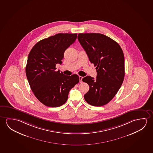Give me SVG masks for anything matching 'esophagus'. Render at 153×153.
I'll return each mask as SVG.
<instances>
[{
  "label": "esophagus",
  "mask_w": 153,
  "mask_h": 153,
  "mask_svg": "<svg viewBox=\"0 0 153 153\" xmlns=\"http://www.w3.org/2000/svg\"><path fill=\"white\" fill-rule=\"evenodd\" d=\"M82 76H79V82H82Z\"/></svg>",
  "instance_id": "1"
}]
</instances>
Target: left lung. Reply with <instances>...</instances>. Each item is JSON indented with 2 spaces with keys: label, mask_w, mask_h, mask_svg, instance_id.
<instances>
[{
  "label": "left lung",
  "mask_w": 153,
  "mask_h": 153,
  "mask_svg": "<svg viewBox=\"0 0 153 153\" xmlns=\"http://www.w3.org/2000/svg\"><path fill=\"white\" fill-rule=\"evenodd\" d=\"M78 40L96 66V79L89 76L82 78L89 91L84 95L87 103L101 106L108 103L120 89L125 77V57L118 43L100 33H79Z\"/></svg>",
  "instance_id": "8db88e82"
}]
</instances>
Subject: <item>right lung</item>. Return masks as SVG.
I'll use <instances>...</instances> for the list:
<instances>
[{
    "instance_id": "obj_1",
    "label": "right lung",
    "mask_w": 153,
    "mask_h": 153,
    "mask_svg": "<svg viewBox=\"0 0 153 153\" xmlns=\"http://www.w3.org/2000/svg\"><path fill=\"white\" fill-rule=\"evenodd\" d=\"M77 34L59 33L39 41L28 54L26 75L31 90L39 101L49 107L65 103L72 88L79 82L76 74L56 71L64 52L75 41Z\"/></svg>"
}]
</instances>
